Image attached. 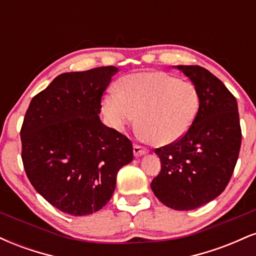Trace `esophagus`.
<instances>
[{
  "label": "esophagus",
  "instance_id": "obj_1",
  "mask_svg": "<svg viewBox=\"0 0 256 256\" xmlns=\"http://www.w3.org/2000/svg\"><path fill=\"white\" fill-rule=\"evenodd\" d=\"M146 152H148V149L144 148V146H138V144L134 146V156H136V158L142 156V155H146Z\"/></svg>",
  "mask_w": 256,
  "mask_h": 256
}]
</instances>
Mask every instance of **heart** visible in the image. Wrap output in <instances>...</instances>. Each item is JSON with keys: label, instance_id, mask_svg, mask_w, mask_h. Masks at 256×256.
Segmentation results:
<instances>
[{"label": "heart", "instance_id": "1", "mask_svg": "<svg viewBox=\"0 0 256 256\" xmlns=\"http://www.w3.org/2000/svg\"><path fill=\"white\" fill-rule=\"evenodd\" d=\"M198 108V91L192 82L165 72H142L122 78L118 91L106 95L102 110L118 131L134 122L138 113L142 136L165 146L186 134Z\"/></svg>", "mask_w": 256, "mask_h": 256}]
</instances>
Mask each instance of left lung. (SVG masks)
<instances>
[{
    "label": "left lung",
    "instance_id": "1",
    "mask_svg": "<svg viewBox=\"0 0 256 256\" xmlns=\"http://www.w3.org/2000/svg\"><path fill=\"white\" fill-rule=\"evenodd\" d=\"M198 91L200 108L186 134L155 149L161 171L150 186L176 210H192L225 190L238 158L242 131L237 101L222 80L201 66H176Z\"/></svg>",
    "mask_w": 256,
    "mask_h": 256
}]
</instances>
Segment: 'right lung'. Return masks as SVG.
<instances>
[{
	"label": "right lung",
	"mask_w": 256,
	"mask_h": 256,
	"mask_svg": "<svg viewBox=\"0 0 256 256\" xmlns=\"http://www.w3.org/2000/svg\"><path fill=\"white\" fill-rule=\"evenodd\" d=\"M114 66L58 76L31 100L20 137L36 192L61 212L88 216L107 204L116 174L134 158L128 137L102 124L101 98Z\"/></svg>",
	"instance_id": "add662e5"
}]
</instances>
